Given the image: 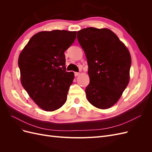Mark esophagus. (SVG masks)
<instances>
[{"label": "esophagus", "instance_id": "obj_1", "mask_svg": "<svg viewBox=\"0 0 152 152\" xmlns=\"http://www.w3.org/2000/svg\"><path fill=\"white\" fill-rule=\"evenodd\" d=\"M74 75H75V77H77V76L80 75V73H79V72H75V73H74Z\"/></svg>", "mask_w": 152, "mask_h": 152}]
</instances>
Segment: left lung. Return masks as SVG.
<instances>
[{
	"instance_id": "1",
	"label": "left lung",
	"mask_w": 152,
	"mask_h": 152,
	"mask_svg": "<svg viewBox=\"0 0 152 152\" xmlns=\"http://www.w3.org/2000/svg\"><path fill=\"white\" fill-rule=\"evenodd\" d=\"M77 38L88 64L90 82L86 88L87 98L96 108L111 107L129 81L130 53L108 28H84L77 31Z\"/></svg>"
}]
</instances>
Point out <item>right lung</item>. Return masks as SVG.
<instances>
[{
  "mask_svg": "<svg viewBox=\"0 0 152 152\" xmlns=\"http://www.w3.org/2000/svg\"><path fill=\"white\" fill-rule=\"evenodd\" d=\"M77 31L53 30L35 34L18 59L23 87L40 108L54 111L65 103L74 73L66 71L64 52Z\"/></svg>",
  "mask_w": 152,
  "mask_h": 152,
  "instance_id": "right-lung-1",
  "label": "right lung"
}]
</instances>
